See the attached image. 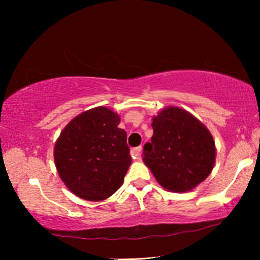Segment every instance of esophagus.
<instances>
[{
  "label": "esophagus",
  "mask_w": 260,
  "mask_h": 260,
  "mask_svg": "<svg viewBox=\"0 0 260 260\" xmlns=\"http://www.w3.org/2000/svg\"><path fill=\"white\" fill-rule=\"evenodd\" d=\"M141 151H142V147H137L131 150V155H133L134 158L140 159L141 158Z\"/></svg>",
  "instance_id": "34e87169"
}]
</instances>
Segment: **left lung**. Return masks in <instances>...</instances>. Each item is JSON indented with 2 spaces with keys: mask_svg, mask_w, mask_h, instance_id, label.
Returning a JSON list of instances; mask_svg holds the SVG:
<instances>
[{
  "mask_svg": "<svg viewBox=\"0 0 260 260\" xmlns=\"http://www.w3.org/2000/svg\"><path fill=\"white\" fill-rule=\"evenodd\" d=\"M154 135L144 144L143 162L165 189L184 193L207 179L215 162V143L200 120L168 106L152 118Z\"/></svg>",
  "mask_w": 260,
  "mask_h": 260,
  "instance_id": "1",
  "label": "left lung"
}]
</instances>
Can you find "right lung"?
Here are the masks:
<instances>
[{
	"label": "right lung",
	"instance_id": "obj_1",
	"mask_svg": "<svg viewBox=\"0 0 260 260\" xmlns=\"http://www.w3.org/2000/svg\"><path fill=\"white\" fill-rule=\"evenodd\" d=\"M119 122L116 112L98 106L74 117L56 140V170L77 197L102 201L123 184L133 159Z\"/></svg>",
	"mask_w": 260,
	"mask_h": 260
}]
</instances>
